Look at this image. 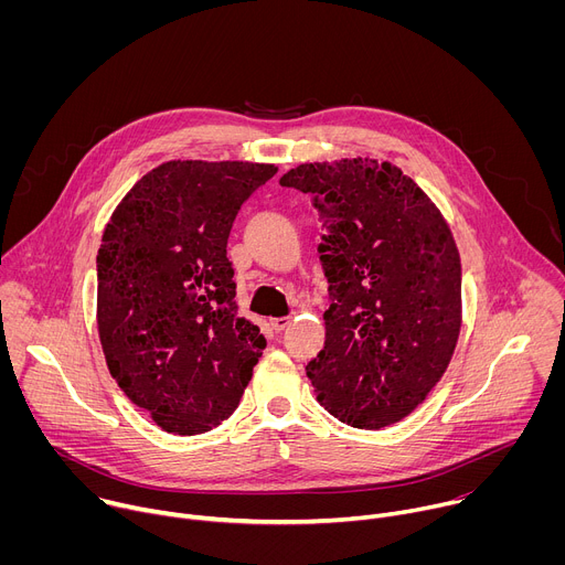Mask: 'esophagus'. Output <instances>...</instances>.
<instances>
[{
  "instance_id": "34e87169",
  "label": "esophagus",
  "mask_w": 565,
  "mask_h": 565,
  "mask_svg": "<svg viewBox=\"0 0 565 565\" xmlns=\"http://www.w3.org/2000/svg\"><path fill=\"white\" fill-rule=\"evenodd\" d=\"M288 324H290V317H273V319H270V327H273L275 331H284Z\"/></svg>"
}]
</instances>
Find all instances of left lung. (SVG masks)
I'll return each instance as SVG.
<instances>
[{
  "instance_id": "8db88e82",
  "label": "left lung",
  "mask_w": 565,
  "mask_h": 565,
  "mask_svg": "<svg viewBox=\"0 0 565 565\" xmlns=\"http://www.w3.org/2000/svg\"><path fill=\"white\" fill-rule=\"evenodd\" d=\"M279 183L310 194L329 279L324 347L306 366L319 405L358 429L407 418L445 375L462 324L451 227L388 160L301 163Z\"/></svg>"
}]
</instances>
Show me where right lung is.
I'll use <instances>...</instances> for the list:
<instances>
[{"mask_svg": "<svg viewBox=\"0 0 565 565\" xmlns=\"http://www.w3.org/2000/svg\"><path fill=\"white\" fill-rule=\"evenodd\" d=\"M277 174L248 160H168L116 205L98 250V335L111 377L168 434L230 418L266 349L238 317L227 236Z\"/></svg>", "mask_w": 565, "mask_h": 565, "instance_id": "add662e5", "label": "right lung"}]
</instances>
